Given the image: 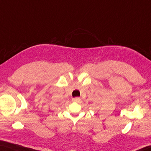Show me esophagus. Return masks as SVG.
<instances>
[{
	"label": "esophagus",
	"instance_id": "1",
	"mask_svg": "<svg viewBox=\"0 0 151 151\" xmlns=\"http://www.w3.org/2000/svg\"><path fill=\"white\" fill-rule=\"evenodd\" d=\"M81 101V98H79V97H76V98H74L73 99V102H76V103H78Z\"/></svg>",
	"mask_w": 151,
	"mask_h": 151
}]
</instances>
